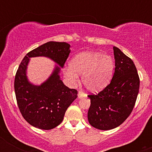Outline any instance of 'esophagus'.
I'll use <instances>...</instances> for the list:
<instances>
[{
	"mask_svg": "<svg viewBox=\"0 0 152 152\" xmlns=\"http://www.w3.org/2000/svg\"><path fill=\"white\" fill-rule=\"evenodd\" d=\"M85 93H83L82 92H79V94H78V97H79V99H82L83 97H85Z\"/></svg>",
	"mask_w": 152,
	"mask_h": 152,
	"instance_id": "1",
	"label": "esophagus"
}]
</instances>
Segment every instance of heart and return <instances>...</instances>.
<instances>
[{"label": "heart", "mask_w": 152, "mask_h": 152, "mask_svg": "<svg viewBox=\"0 0 152 152\" xmlns=\"http://www.w3.org/2000/svg\"><path fill=\"white\" fill-rule=\"evenodd\" d=\"M114 70L115 61L111 56L86 51L72 59L70 67L64 70V76L72 85H76L79 81L78 74L82 75V82L86 88L99 92L110 83Z\"/></svg>", "instance_id": "heart-1"}]
</instances>
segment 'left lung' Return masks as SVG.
I'll use <instances>...</instances> for the list:
<instances>
[{"label": "left lung", "mask_w": 152, "mask_h": 152, "mask_svg": "<svg viewBox=\"0 0 152 152\" xmlns=\"http://www.w3.org/2000/svg\"><path fill=\"white\" fill-rule=\"evenodd\" d=\"M115 59L111 82L97 94H90L87 118L92 126L101 130L116 128L132 112L140 87V78L133 61L113 47Z\"/></svg>", "instance_id": "1"}]
</instances>
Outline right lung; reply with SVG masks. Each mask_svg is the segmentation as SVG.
Segmentation results:
<instances>
[{
	"instance_id": "add662e5",
	"label": "right lung",
	"mask_w": 152,
	"mask_h": 152,
	"mask_svg": "<svg viewBox=\"0 0 152 152\" xmlns=\"http://www.w3.org/2000/svg\"><path fill=\"white\" fill-rule=\"evenodd\" d=\"M70 52L67 42L50 41L28 52L20 64L15 78L17 103L23 117L33 126L49 130L59 125L67 109L77 98L78 91L64 85L58 66L40 86L31 84L26 77L29 58L47 56L62 67Z\"/></svg>"
}]
</instances>
